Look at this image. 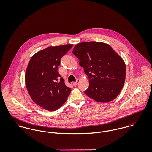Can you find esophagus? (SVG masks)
Returning a JSON list of instances; mask_svg holds the SVG:
<instances>
[{
    "mask_svg": "<svg viewBox=\"0 0 152 152\" xmlns=\"http://www.w3.org/2000/svg\"><path fill=\"white\" fill-rule=\"evenodd\" d=\"M79 82H80V80H79V79H77L76 81H75V82H74V83H73V85L75 86L78 85V84L79 83Z\"/></svg>",
    "mask_w": 152,
    "mask_h": 152,
    "instance_id": "34e87169",
    "label": "esophagus"
}]
</instances>
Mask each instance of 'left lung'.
Segmentation results:
<instances>
[{"label":"left lung","instance_id":"left-lung-1","mask_svg":"<svg viewBox=\"0 0 152 152\" xmlns=\"http://www.w3.org/2000/svg\"><path fill=\"white\" fill-rule=\"evenodd\" d=\"M72 53L88 76L87 96L98 102L116 98L124 87L126 65L112 47L98 42H83L75 45Z\"/></svg>","mask_w":152,"mask_h":152}]
</instances>
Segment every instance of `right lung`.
<instances>
[{
  "instance_id": "add662e5",
  "label": "right lung",
  "mask_w": 152,
  "mask_h": 152,
  "mask_svg": "<svg viewBox=\"0 0 152 152\" xmlns=\"http://www.w3.org/2000/svg\"><path fill=\"white\" fill-rule=\"evenodd\" d=\"M72 44L51 46L34 54L27 65L25 83L31 99L47 110L60 108L71 89L66 87L58 72L61 58Z\"/></svg>"
}]
</instances>
